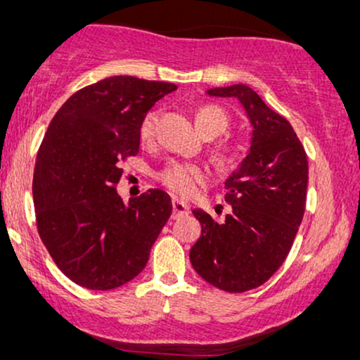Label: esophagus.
I'll use <instances>...</instances> for the list:
<instances>
[{"label":"esophagus","instance_id":"esophagus-1","mask_svg":"<svg viewBox=\"0 0 360 360\" xmlns=\"http://www.w3.org/2000/svg\"><path fill=\"white\" fill-rule=\"evenodd\" d=\"M172 217L173 219H181V217L188 215V205L185 202H180L179 198H173L172 200Z\"/></svg>","mask_w":360,"mask_h":360}]
</instances>
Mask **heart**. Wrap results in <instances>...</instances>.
Masks as SVG:
<instances>
[{
    "label": "heart",
    "instance_id": "b5f03b06",
    "mask_svg": "<svg viewBox=\"0 0 360 360\" xmlns=\"http://www.w3.org/2000/svg\"><path fill=\"white\" fill-rule=\"evenodd\" d=\"M157 112H148L143 115L139 125V140L141 145H150L155 139V128H157ZM195 123L207 139L219 136L229 128V117L220 106L203 105L195 113ZM215 158L220 165H230L235 162L238 155V146L229 140H221L214 148ZM158 180L173 193L181 197H190L195 193L200 185L208 181V170L200 163L181 162V160H172L162 170L158 172Z\"/></svg>",
    "mask_w": 360,
    "mask_h": 360
}]
</instances>
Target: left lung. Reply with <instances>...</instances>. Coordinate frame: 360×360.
<instances>
[{"label": "left lung", "instance_id": "8db88e82", "mask_svg": "<svg viewBox=\"0 0 360 360\" xmlns=\"http://www.w3.org/2000/svg\"><path fill=\"white\" fill-rule=\"evenodd\" d=\"M210 96H235L245 108L252 131L250 152L225 180L232 210L215 221L193 210L202 235L190 262L203 281L240 294L260 287L287 259L302 224L309 163L294 128L247 85L212 88Z\"/></svg>", "mask_w": 360, "mask_h": 360}]
</instances>
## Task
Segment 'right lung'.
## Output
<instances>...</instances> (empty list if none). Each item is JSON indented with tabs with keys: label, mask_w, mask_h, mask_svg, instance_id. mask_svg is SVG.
I'll use <instances>...</instances> for the list:
<instances>
[{
	"label": "right lung",
	"mask_w": 360,
	"mask_h": 360,
	"mask_svg": "<svg viewBox=\"0 0 360 360\" xmlns=\"http://www.w3.org/2000/svg\"><path fill=\"white\" fill-rule=\"evenodd\" d=\"M176 85L110 77L65 101L38 150L33 202L41 242L70 281L112 290L145 269L172 215L163 190L125 203L117 193L122 162L139 153V125Z\"/></svg>",
	"instance_id": "right-lung-1"
}]
</instances>
